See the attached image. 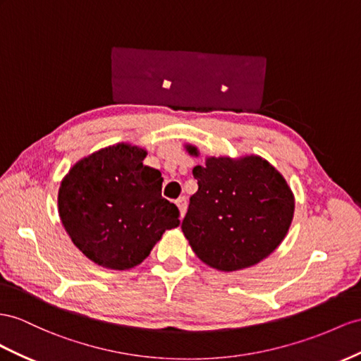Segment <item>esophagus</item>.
I'll return each mask as SVG.
<instances>
[{
	"instance_id": "34e87169",
	"label": "esophagus",
	"mask_w": 361,
	"mask_h": 361,
	"mask_svg": "<svg viewBox=\"0 0 361 361\" xmlns=\"http://www.w3.org/2000/svg\"><path fill=\"white\" fill-rule=\"evenodd\" d=\"M177 207L180 210V218H184L186 215V209H188V198L186 197H181L177 200Z\"/></svg>"
}]
</instances>
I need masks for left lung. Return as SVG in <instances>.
Returning <instances> with one entry per match:
<instances>
[{
  "instance_id": "left-lung-1",
  "label": "left lung",
  "mask_w": 361,
  "mask_h": 361,
  "mask_svg": "<svg viewBox=\"0 0 361 361\" xmlns=\"http://www.w3.org/2000/svg\"><path fill=\"white\" fill-rule=\"evenodd\" d=\"M186 151L198 157L197 146ZM198 190L181 223L200 259L219 271L253 267L288 233L294 195L282 173L259 155L207 157L192 171Z\"/></svg>"
}]
</instances>
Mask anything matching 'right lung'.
Listing matches in <instances>:
<instances>
[{"label":"right lung","mask_w":361,"mask_h":361,"mask_svg":"<svg viewBox=\"0 0 361 361\" xmlns=\"http://www.w3.org/2000/svg\"><path fill=\"white\" fill-rule=\"evenodd\" d=\"M143 147L117 143L79 160L61 181L58 210L79 250L109 270L149 256L180 212L161 197V172L145 166Z\"/></svg>","instance_id":"1"}]
</instances>
